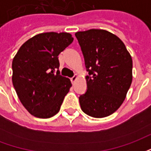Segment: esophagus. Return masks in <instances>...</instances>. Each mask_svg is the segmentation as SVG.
<instances>
[{
	"mask_svg": "<svg viewBox=\"0 0 151 151\" xmlns=\"http://www.w3.org/2000/svg\"><path fill=\"white\" fill-rule=\"evenodd\" d=\"M77 78H78V75H77V74H75V75L73 76V77H72V78H70V80H71L72 83H74L76 80H77Z\"/></svg>",
	"mask_w": 151,
	"mask_h": 151,
	"instance_id": "obj_1",
	"label": "esophagus"
}]
</instances>
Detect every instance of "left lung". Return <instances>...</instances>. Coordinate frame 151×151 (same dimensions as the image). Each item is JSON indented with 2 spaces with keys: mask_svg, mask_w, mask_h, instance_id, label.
Here are the masks:
<instances>
[{
  "mask_svg": "<svg viewBox=\"0 0 151 151\" xmlns=\"http://www.w3.org/2000/svg\"><path fill=\"white\" fill-rule=\"evenodd\" d=\"M85 60L87 90L80 95L81 108L95 118L110 116L124 100L133 79V61L121 40L105 30L75 34Z\"/></svg>",
  "mask_w": 151,
  "mask_h": 151,
  "instance_id": "1",
  "label": "left lung"
}]
</instances>
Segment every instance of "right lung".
Wrapping results in <instances>:
<instances>
[{
    "instance_id": "add662e5",
    "label": "right lung",
    "mask_w": 151,
    "mask_h": 151,
    "mask_svg": "<svg viewBox=\"0 0 151 151\" xmlns=\"http://www.w3.org/2000/svg\"><path fill=\"white\" fill-rule=\"evenodd\" d=\"M73 41L69 33L35 35L19 48L12 62V82L20 101L31 115L50 118L60 111L71 82L60 74L58 56Z\"/></svg>"
}]
</instances>
